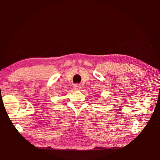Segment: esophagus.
I'll return each instance as SVG.
<instances>
[{"label": "esophagus", "instance_id": "esophagus-1", "mask_svg": "<svg viewBox=\"0 0 160 160\" xmlns=\"http://www.w3.org/2000/svg\"><path fill=\"white\" fill-rule=\"evenodd\" d=\"M73 88H74V89L75 90H80L81 89V85H79V84H75V85H74Z\"/></svg>", "mask_w": 160, "mask_h": 160}]
</instances>
